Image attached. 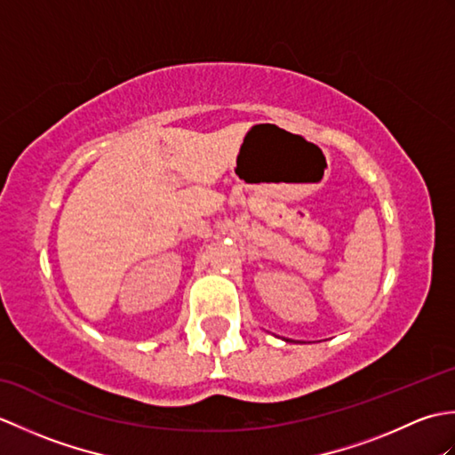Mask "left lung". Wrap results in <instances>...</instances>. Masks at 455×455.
<instances>
[{
  "label": "left lung",
  "mask_w": 455,
  "mask_h": 455,
  "mask_svg": "<svg viewBox=\"0 0 455 455\" xmlns=\"http://www.w3.org/2000/svg\"><path fill=\"white\" fill-rule=\"evenodd\" d=\"M285 342H287V340H285Z\"/></svg>",
  "instance_id": "8db88e82"
}]
</instances>
